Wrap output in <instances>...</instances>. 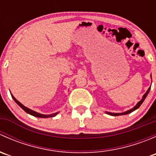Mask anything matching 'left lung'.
<instances>
[{
    "instance_id": "left-lung-1",
    "label": "left lung",
    "mask_w": 156,
    "mask_h": 156,
    "mask_svg": "<svg viewBox=\"0 0 156 156\" xmlns=\"http://www.w3.org/2000/svg\"><path fill=\"white\" fill-rule=\"evenodd\" d=\"M151 78H152V75H151ZM150 88H151V86H150V87H149V89L147 90V91H146V94H144V96H143V97H142V99H141L140 101L138 102L137 104H136V106H134V107L132 108L131 109L127 110V111L125 112H122V113H112V112H106V113H107L108 115H112V116H118V115H127V114H129V113L132 112H133V111H134V110L137 109V108H139L140 106H141V104H142V103H144V100H145L146 97H147L148 94H149V90H150Z\"/></svg>"
}]
</instances>
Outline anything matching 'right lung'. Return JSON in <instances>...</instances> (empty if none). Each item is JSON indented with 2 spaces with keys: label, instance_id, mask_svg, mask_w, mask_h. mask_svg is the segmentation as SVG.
Wrapping results in <instances>:
<instances>
[{
  "label": "right lung",
  "instance_id": "right-lung-1",
  "mask_svg": "<svg viewBox=\"0 0 156 156\" xmlns=\"http://www.w3.org/2000/svg\"><path fill=\"white\" fill-rule=\"evenodd\" d=\"M11 96H12V99H13L14 101L16 102V103H17V104L19 105V106H20L22 108H23V110H24L26 112H27L28 114L29 115H31L34 116V117H37V118H44V119H47V118H51V117H54V116H56V115L58 114L59 112H56V113H53V114H50V115H43V114H41V113H38V112H36L33 111V110L30 109V108L26 107L25 106H23V104H22L20 102H19L18 100H16V99L15 98V97L12 96V94H11Z\"/></svg>",
  "mask_w": 156,
  "mask_h": 156
}]
</instances>
